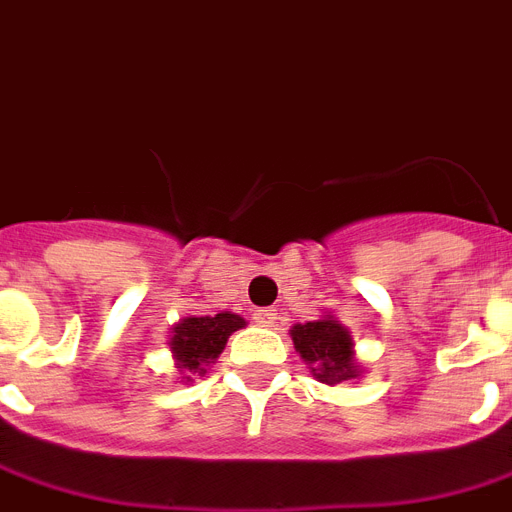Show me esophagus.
Listing matches in <instances>:
<instances>
[{"instance_id":"1","label":"esophagus","mask_w":512,"mask_h":512,"mask_svg":"<svg viewBox=\"0 0 512 512\" xmlns=\"http://www.w3.org/2000/svg\"><path fill=\"white\" fill-rule=\"evenodd\" d=\"M276 321H278V313L273 310V307H260V310H255L257 326H273Z\"/></svg>"}]
</instances>
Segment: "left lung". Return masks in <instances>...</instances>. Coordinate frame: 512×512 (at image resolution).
Listing matches in <instances>:
<instances>
[{
	"label": "left lung",
	"instance_id": "1",
	"mask_svg": "<svg viewBox=\"0 0 512 512\" xmlns=\"http://www.w3.org/2000/svg\"><path fill=\"white\" fill-rule=\"evenodd\" d=\"M292 342L294 350L321 384H342L363 373L355 360L350 328H344L334 315L292 326Z\"/></svg>",
	"mask_w": 512,
	"mask_h": 512
}]
</instances>
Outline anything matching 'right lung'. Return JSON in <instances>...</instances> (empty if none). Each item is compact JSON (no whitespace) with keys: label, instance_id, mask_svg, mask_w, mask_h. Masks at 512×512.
<instances>
[{"label":"right lung","instance_id":"obj_1","mask_svg":"<svg viewBox=\"0 0 512 512\" xmlns=\"http://www.w3.org/2000/svg\"><path fill=\"white\" fill-rule=\"evenodd\" d=\"M247 326L242 315L223 313L218 315H191L178 321L170 331V352L176 360V368L186 373V381H191V373H207V365L215 363L218 355L226 347L228 336Z\"/></svg>","mask_w":512,"mask_h":512}]
</instances>
